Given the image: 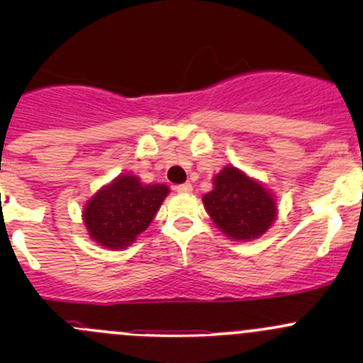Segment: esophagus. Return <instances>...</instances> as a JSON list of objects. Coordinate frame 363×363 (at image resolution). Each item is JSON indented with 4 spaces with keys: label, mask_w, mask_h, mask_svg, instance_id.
I'll use <instances>...</instances> for the list:
<instances>
[{
    "label": "esophagus",
    "mask_w": 363,
    "mask_h": 363,
    "mask_svg": "<svg viewBox=\"0 0 363 363\" xmlns=\"http://www.w3.org/2000/svg\"><path fill=\"white\" fill-rule=\"evenodd\" d=\"M174 189L177 193H191L193 191V186L189 184V182H186V184H179V186H174Z\"/></svg>",
    "instance_id": "esophagus-1"
}]
</instances>
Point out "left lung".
Instances as JSON below:
<instances>
[{
	"label": "left lung",
	"instance_id": "left-lung-1",
	"mask_svg": "<svg viewBox=\"0 0 363 363\" xmlns=\"http://www.w3.org/2000/svg\"><path fill=\"white\" fill-rule=\"evenodd\" d=\"M214 189L203 195L205 211L214 225L233 240L258 239L272 226L277 207L272 193L239 168H223Z\"/></svg>",
	"mask_w": 363,
	"mask_h": 363
}]
</instances>
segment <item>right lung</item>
<instances>
[{"mask_svg":"<svg viewBox=\"0 0 363 363\" xmlns=\"http://www.w3.org/2000/svg\"><path fill=\"white\" fill-rule=\"evenodd\" d=\"M168 191L164 184H144L135 175H119L84 205L89 237L107 250H124L151 225Z\"/></svg>","mask_w":363,"mask_h":363,"instance_id":"obj_1","label":"right lung"}]
</instances>
